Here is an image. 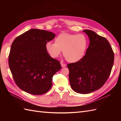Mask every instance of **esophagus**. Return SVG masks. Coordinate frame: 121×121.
<instances>
[{
  "label": "esophagus",
  "mask_w": 121,
  "mask_h": 121,
  "mask_svg": "<svg viewBox=\"0 0 121 121\" xmlns=\"http://www.w3.org/2000/svg\"><path fill=\"white\" fill-rule=\"evenodd\" d=\"M61 66H62V68L63 67H65V66H66V65L65 63H63L62 62H61Z\"/></svg>",
  "instance_id": "34e87169"
}]
</instances>
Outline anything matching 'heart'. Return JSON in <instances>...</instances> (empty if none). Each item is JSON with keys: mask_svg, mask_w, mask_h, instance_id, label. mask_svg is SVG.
Returning a JSON list of instances; mask_svg holds the SVG:
<instances>
[{"mask_svg": "<svg viewBox=\"0 0 121 121\" xmlns=\"http://www.w3.org/2000/svg\"><path fill=\"white\" fill-rule=\"evenodd\" d=\"M88 45V40L84 34L62 33L55 39V43L47 42L46 49L50 56L56 58L63 51V56L70 62H76L83 57Z\"/></svg>", "mask_w": 121, "mask_h": 121, "instance_id": "1", "label": "heart"}]
</instances>
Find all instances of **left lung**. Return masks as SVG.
I'll list each match as a JSON object with an SVG mask.
<instances>
[{"label":"left lung","mask_w":121,"mask_h":121,"mask_svg":"<svg viewBox=\"0 0 121 121\" xmlns=\"http://www.w3.org/2000/svg\"><path fill=\"white\" fill-rule=\"evenodd\" d=\"M83 32L90 40L85 55L67 66L72 89L78 93L86 94L99 89L106 83L111 72L114 55L106 38L91 30Z\"/></svg>","instance_id":"8db88e82"}]
</instances>
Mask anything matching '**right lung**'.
I'll return each instance as SVG.
<instances>
[{"label":"right lung","mask_w":121,"mask_h":121,"mask_svg":"<svg viewBox=\"0 0 121 121\" xmlns=\"http://www.w3.org/2000/svg\"><path fill=\"white\" fill-rule=\"evenodd\" d=\"M55 36L52 32L33 29L13 40L9 66L15 84L22 91L40 95L51 88L53 76L61 66L58 60L49 55L46 44Z\"/></svg>","instance_id":"1"}]
</instances>
